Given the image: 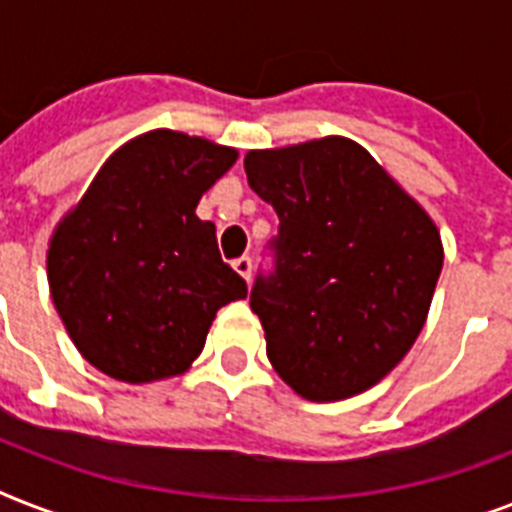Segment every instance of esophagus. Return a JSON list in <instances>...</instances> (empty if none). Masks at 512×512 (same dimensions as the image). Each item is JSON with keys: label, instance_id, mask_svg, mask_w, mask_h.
<instances>
[{"label": "esophagus", "instance_id": "obj_1", "mask_svg": "<svg viewBox=\"0 0 512 512\" xmlns=\"http://www.w3.org/2000/svg\"><path fill=\"white\" fill-rule=\"evenodd\" d=\"M233 271L239 273L241 279L249 281V276H252V260H249V257H236V260H233Z\"/></svg>", "mask_w": 512, "mask_h": 512}]
</instances>
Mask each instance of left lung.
<instances>
[{
    "label": "left lung",
    "instance_id": "8db88e82",
    "mask_svg": "<svg viewBox=\"0 0 512 512\" xmlns=\"http://www.w3.org/2000/svg\"><path fill=\"white\" fill-rule=\"evenodd\" d=\"M244 170L279 215L276 271L249 295L268 361L308 401L364 393L425 327L444 265L436 223L340 135L249 151Z\"/></svg>",
    "mask_w": 512,
    "mask_h": 512
}]
</instances>
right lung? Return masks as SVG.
<instances>
[{"instance_id": "1", "label": "right lung", "mask_w": 512, "mask_h": 512, "mask_svg": "<svg viewBox=\"0 0 512 512\" xmlns=\"http://www.w3.org/2000/svg\"><path fill=\"white\" fill-rule=\"evenodd\" d=\"M236 148L151 130L127 140L55 225L47 281L76 350L108 377L183 374L215 313L247 297L196 204L231 170Z\"/></svg>"}]
</instances>
